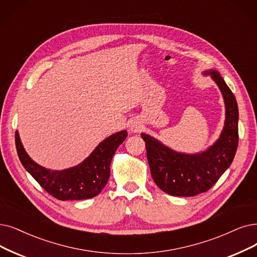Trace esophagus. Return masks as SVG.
<instances>
[{
	"label": "esophagus",
	"instance_id": "34e87169",
	"mask_svg": "<svg viewBox=\"0 0 257 257\" xmlns=\"http://www.w3.org/2000/svg\"><path fill=\"white\" fill-rule=\"evenodd\" d=\"M140 128H141V125L138 124L137 122H133V123H131V124H130V131L132 133H137V132L140 131Z\"/></svg>",
	"mask_w": 257,
	"mask_h": 257
}]
</instances>
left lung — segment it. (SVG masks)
Instances as JSON below:
<instances>
[{"label":"left lung","mask_w":257,"mask_h":257,"mask_svg":"<svg viewBox=\"0 0 257 257\" xmlns=\"http://www.w3.org/2000/svg\"><path fill=\"white\" fill-rule=\"evenodd\" d=\"M202 75L217 84L225 108L222 131L212 146L198 153H181L141 133L152 178L173 196H196L211 189L231 166L238 146V106L233 93L217 70L207 69Z\"/></svg>","instance_id":"obj_1"}]
</instances>
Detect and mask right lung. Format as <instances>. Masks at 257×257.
<instances>
[{
    "label": "right lung",
    "instance_id": "obj_1",
    "mask_svg": "<svg viewBox=\"0 0 257 257\" xmlns=\"http://www.w3.org/2000/svg\"><path fill=\"white\" fill-rule=\"evenodd\" d=\"M126 137V130L115 133L102 140L83 161L64 170H50L33 160L26 153L18 131L16 147L25 170L51 196L59 200H81L97 196L106 186L112 156Z\"/></svg>",
    "mask_w": 257,
    "mask_h": 257
}]
</instances>
